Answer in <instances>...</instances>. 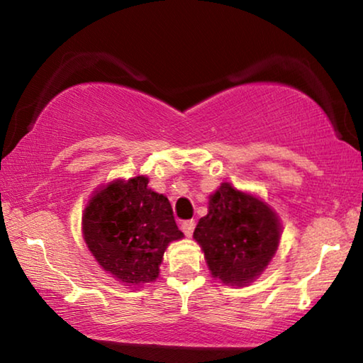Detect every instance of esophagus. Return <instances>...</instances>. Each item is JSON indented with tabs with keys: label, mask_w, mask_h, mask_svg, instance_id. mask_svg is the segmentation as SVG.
<instances>
[{
	"label": "esophagus",
	"mask_w": 363,
	"mask_h": 363,
	"mask_svg": "<svg viewBox=\"0 0 363 363\" xmlns=\"http://www.w3.org/2000/svg\"><path fill=\"white\" fill-rule=\"evenodd\" d=\"M181 227H182V232L186 233V237H192L194 229H195V220H184Z\"/></svg>",
	"instance_id": "esophagus-1"
}]
</instances>
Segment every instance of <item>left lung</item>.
I'll use <instances>...</instances> for the list:
<instances>
[{"mask_svg":"<svg viewBox=\"0 0 363 363\" xmlns=\"http://www.w3.org/2000/svg\"><path fill=\"white\" fill-rule=\"evenodd\" d=\"M280 237L277 213L230 182L210 195L208 214L194 232L213 277L230 286H247L259 277L275 256Z\"/></svg>","mask_w":363,"mask_h":363,"instance_id":"8db88e82","label":"left lung"}]
</instances>
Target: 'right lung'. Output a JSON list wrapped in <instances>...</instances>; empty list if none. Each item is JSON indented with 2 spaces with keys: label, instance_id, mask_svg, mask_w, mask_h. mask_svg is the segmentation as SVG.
I'll return each instance as SVG.
<instances>
[{
  "label": "right lung",
  "instance_id": "1",
  "mask_svg": "<svg viewBox=\"0 0 363 363\" xmlns=\"http://www.w3.org/2000/svg\"><path fill=\"white\" fill-rule=\"evenodd\" d=\"M147 184L149 177L136 176L96 189L82 218L91 255L126 286L157 280L168 245L184 237L169 200Z\"/></svg>",
  "mask_w": 363,
  "mask_h": 363
}]
</instances>
